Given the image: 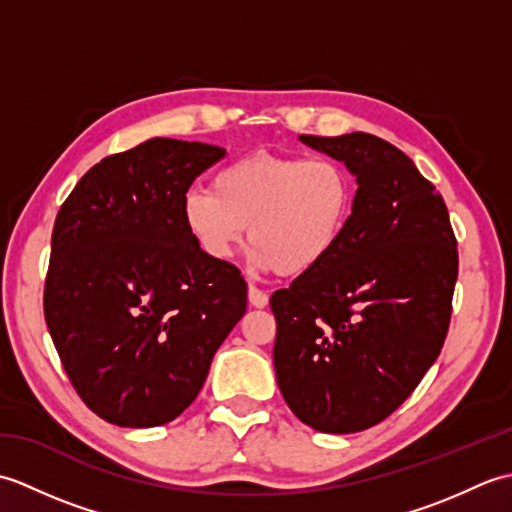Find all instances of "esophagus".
Here are the masks:
<instances>
[{
	"instance_id": "obj_1",
	"label": "esophagus",
	"mask_w": 512,
	"mask_h": 512,
	"mask_svg": "<svg viewBox=\"0 0 512 512\" xmlns=\"http://www.w3.org/2000/svg\"><path fill=\"white\" fill-rule=\"evenodd\" d=\"M248 303L253 308H266L268 306V295H266V292L259 290V288L250 286L248 288Z\"/></svg>"
}]
</instances>
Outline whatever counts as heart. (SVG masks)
I'll list each match as a JSON object with an SVG mask.
<instances>
[{
  "label": "heart",
  "mask_w": 512,
  "mask_h": 512,
  "mask_svg": "<svg viewBox=\"0 0 512 512\" xmlns=\"http://www.w3.org/2000/svg\"><path fill=\"white\" fill-rule=\"evenodd\" d=\"M352 202V180L336 162L257 151L217 171L211 189L187 191L182 220L213 262L237 253L248 226L257 270L301 277L339 246Z\"/></svg>",
  "instance_id": "1"
}]
</instances>
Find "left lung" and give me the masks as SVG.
Masks as SVG:
<instances>
[{
  "mask_svg": "<svg viewBox=\"0 0 512 512\" xmlns=\"http://www.w3.org/2000/svg\"><path fill=\"white\" fill-rule=\"evenodd\" d=\"M299 140L343 162L358 189L334 253L270 297L277 385L308 427L356 433L396 411L436 363L458 244L442 195L387 140Z\"/></svg>",
  "mask_w": 512,
  "mask_h": 512,
  "instance_id": "8db88e82",
  "label": "left lung"
}]
</instances>
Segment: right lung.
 I'll use <instances>...</instances> for the list:
<instances>
[{"mask_svg":"<svg viewBox=\"0 0 512 512\" xmlns=\"http://www.w3.org/2000/svg\"><path fill=\"white\" fill-rule=\"evenodd\" d=\"M224 154L149 138L94 165L54 222L48 330L76 394L118 427L178 418L246 312L244 277L182 220L193 180Z\"/></svg>","mask_w":512,"mask_h":512,"instance_id":"1","label":"right lung"}]
</instances>
